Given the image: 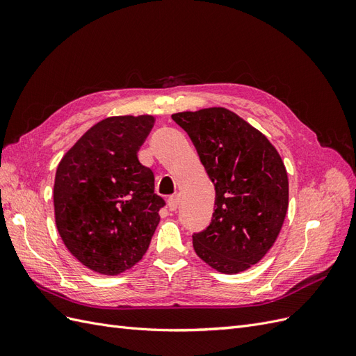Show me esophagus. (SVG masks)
Returning a JSON list of instances; mask_svg holds the SVG:
<instances>
[{"label": "esophagus", "instance_id": "obj_1", "mask_svg": "<svg viewBox=\"0 0 356 356\" xmlns=\"http://www.w3.org/2000/svg\"><path fill=\"white\" fill-rule=\"evenodd\" d=\"M168 207H169V211H177L178 207H179V197L178 196H172L169 197L168 200Z\"/></svg>", "mask_w": 356, "mask_h": 356}]
</instances>
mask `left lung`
I'll return each instance as SVG.
<instances>
[{
	"label": "left lung",
	"instance_id": "8db88e82",
	"mask_svg": "<svg viewBox=\"0 0 356 356\" xmlns=\"http://www.w3.org/2000/svg\"><path fill=\"white\" fill-rule=\"evenodd\" d=\"M195 144L215 187L207 230L193 234L199 258L217 272L248 270L268 252L288 209V174L268 139L222 106L172 114Z\"/></svg>",
	"mask_w": 356,
	"mask_h": 356
}]
</instances>
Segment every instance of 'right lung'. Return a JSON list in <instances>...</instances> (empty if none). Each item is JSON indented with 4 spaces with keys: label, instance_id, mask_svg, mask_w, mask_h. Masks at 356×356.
Segmentation results:
<instances>
[{
    "label": "right lung",
    "instance_id": "right-lung-1",
    "mask_svg": "<svg viewBox=\"0 0 356 356\" xmlns=\"http://www.w3.org/2000/svg\"><path fill=\"white\" fill-rule=\"evenodd\" d=\"M156 118L114 115L93 124L59 161L55 221L68 251L90 270L115 276L143 260L165 202L138 152Z\"/></svg>",
    "mask_w": 356,
    "mask_h": 356
}]
</instances>
